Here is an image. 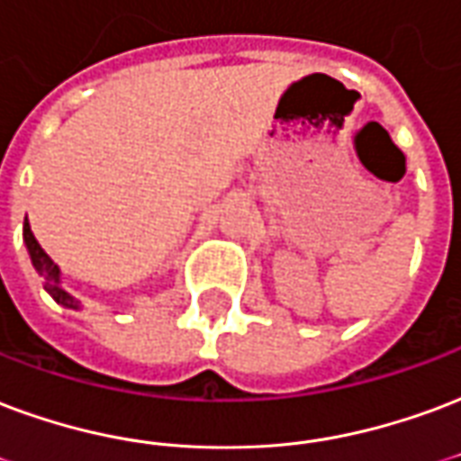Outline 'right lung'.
Returning <instances> with one entry per match:
<instances>
[{"label":"right lung","instance_id":"add662e5","mask_svg":"<svg viewBox=\"0 0 461 461\" xmlns=\"http://www.w3.org/2000/svg\"><path fill=\"white\" fill-rule=\"evenodd\" d=\"M23 241H26V249H29V257L33 268L39 271V276L43 278V288L49 291V295L56 300L58 305H63V308L70 310H80V300H75L70 293L60 285V268L53 264V258L41 249V244L33 237V231H31L29 221H23Z\"/></svg>","mask_w":461,"mask_h":461}]
</instances>
